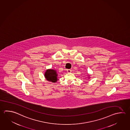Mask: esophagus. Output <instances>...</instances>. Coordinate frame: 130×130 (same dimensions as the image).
<instances>
[{
    "mask_svg": "<svg viewBox=\"0 0 130 130\" xmlns=\"http://www.w3.org/2000/svg\"><path fill=\"white\" fill-rule=\"evenodd\" d=\"M67 71L68 73H70L71 72V70L70 69H68V70H67Z\"/></svg>",
    "mask_w": 130,
    "mask_h": 130,
    "instance_id": "esophagus-1",
    "label": "esophagus"
}]
</instances>
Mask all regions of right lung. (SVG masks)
<instances>
[{"label":"right lung","mask_w":130,"mask_h":130,"mask_svg":"<svg viewBox=\"0 0 130 130\" xmlns=\"http://www.w3.org/2000/svg\"><path fill=\"white\" fill-rule=\"evenodd\" d=\"M46 80L52 83H56L57 80V74L56 71L54 70H47L45 73Z\"/></svg>","instance_id":"add662e5"}]
</instances>
